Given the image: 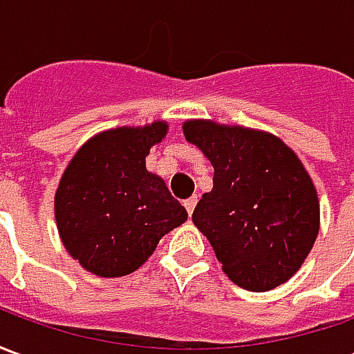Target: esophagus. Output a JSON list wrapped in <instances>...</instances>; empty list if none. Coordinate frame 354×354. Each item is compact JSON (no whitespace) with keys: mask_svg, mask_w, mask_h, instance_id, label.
I'll use <instances>...</instances> for the list:
<instances>
[{"mask_svg":"<svg viewBox=\"0 0 354 354\" xmlns=\"http://www.w3.org/2000/svg\"><path fill=\"white\" fill-rule=\"evenodd\" d=\"M195 205H197V197H192V199L184 201V207H185V210H187V214H189V216L193 214V208H195Z\"/></svg>","mask_w":354,"mask_h":354,"instance_id":"1","label":"esophagus"}]
</instances>
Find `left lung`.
<instances>
[{"instance_id":"8db88e82","label":"left lung","mask_w":354,"mask_h":354,"mask_svg":"<svg viewBox=\"0 0 354 354\" xmlns=\"http://www.w3.org/2000/svg\"><path fill=\"white\" fill-rule=\"evenodd\" d=\"M182 129L214 167L212 192L197 203L193 223L223 273L250 292L284 284L319 235V197L301 161L269 132L207 119Z\"/></svg>"}]
</instances>
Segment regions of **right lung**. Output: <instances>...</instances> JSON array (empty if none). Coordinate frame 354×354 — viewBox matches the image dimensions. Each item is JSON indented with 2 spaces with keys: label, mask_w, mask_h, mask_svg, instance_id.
Instances as JSON below:
<instances>
[{
  "label": "right lung",
  "mask_w": 354,
  "mask_h": 354,
  "mask_svg": "<svg viewBox=\"0 0 354 354\" xmlns=\"http://www.w3.org/2000/svg\"><path fill=\"white\" fill-rule=\"evenodd\" d=\"M167 131L165 121L104 131L66 167L55 195L58 235L88 273L136 271L162 235L187 220L165 180L146 169L149 149Z\"/></svg>",
  "instance_id": "obj_1"
}]
</instances>
